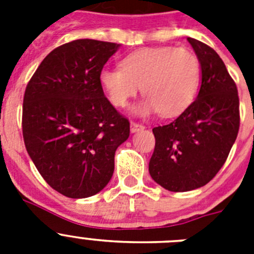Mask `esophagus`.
<instances>
[{"label": "esophagus", "instance_id": "1", "mask_svg": "<svg viewBox=\"0 0 254 254\" xmlns=\"http://www.w3.org/2000/svg\"><path fill=\"white\" fill-rule=\"evenodd\" d=\"M145 129V126L140 125V123L136 122H131V132L132 133H136V132H140Z\"/></svg>", "mask_w": 254, "mask_h": 254}]
</instances>
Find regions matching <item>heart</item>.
Listing matches in <instances>:
<instances>
[{"label":"heart","mask_w":254,"mask_h":254,"mask_svg":"<svg viewBox=\"0 0 254 254\" xmlns=\"http://www.w3.org/2000/svg\"><path fill=\"white\" fill-rule=\"evenodd\" d=\"M120 68H104L99 84L108 100L125 108L141 91L146 98L133 108L137 116L159 112L163 117L182 114L196 99L201 66L193 52L176 47H149L132 52Z\"/></svg>","instance_id":"obj_1"}]
</instances>
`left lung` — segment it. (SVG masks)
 <instances>
[{
    "label": "left lung",
    "instance_id": "left-lung-1",
    "mask_svg": "<svg viewBox=\"0 0 254 254\" xmlns=\"http://www.w3.org/2000/svg\"><path fill=\"white\" fill-rule=\"evenodd\" d=\"M201 66V87L187 111L167 126L152 128L151 178L172 192L207 185L225 163L239 131L237 85L216 52L187 38Z\"/></svg>",
    "mask_w": 254,
    "mask_h": 254
}]
</instances>
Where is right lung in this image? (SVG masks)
Wrapping results in <instances>:
<instances>
[{
    "label": "right lung",
    "mask_w": 254,
    "mask_h": 254,
    "mask_svg": "<svg viewBox=\"0 0 254 254\" xmlns=\"http://www.w3.org/2000/svg\"><path fill=\"white\" fill-rule=\"evenodd\" d=\"M121 44L77 39L42 61L26 86L22 136L40 176L69 198L96 194L114 172L129 122L114 109L99 73Z\"/></svg>",
    "instance_id": "right-lung-1"
}]
</instances>
